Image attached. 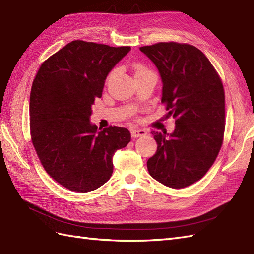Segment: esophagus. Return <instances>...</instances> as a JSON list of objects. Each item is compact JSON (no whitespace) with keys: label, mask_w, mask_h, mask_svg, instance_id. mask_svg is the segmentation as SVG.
I'll list each match as a JSON object with an SVG mask.
<instances>
[{"label":"esophagus","mask_w":254,"mask_h":254,"mask_svg":"<svg viewBox=\"0 0 254 254\" xmlns=\"http://www.w3.org/2000/svg\"><path fill=\"white\" fill-rule=\"evenodd\" d=\"M146 134H147L146 129H142V128H132L131 129V135L134 138L141 137V136H145Z\"/></svg>","instance_id":"obj_1"}]
</instances>
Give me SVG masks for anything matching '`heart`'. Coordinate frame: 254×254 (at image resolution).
<instances>
[{
    "label": "heart",
    "mask_w": 254,
    "mask_h": 254,
    "mask_svg": "<svg viewBox=\"0 0 254 254\" xmlns=\"http://www.w3.org/2000/svg\"><path fill=\"white\" fill-rule=\"evenodd\" d=\"M145 68L142 67V66H140V65H136L135 66V74H137V73H139V71H141V70H144Z\"/></svg>",
    "instance_id": "obj_1"
}]
</instances>
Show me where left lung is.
Segmentation results:
<instances>
[{
  "label": "left lung",
  "instance_id": "left-lung-1",
  "mask_svg": "<svg viewBox=\"0 0 254 254\" xmlns=\"http://www.w3.org/2000/svg\"><path fill=\"white\" fill-rule=\"evenodd\" d=\"M139 49L159 70L161 102L176 125L171 134L151 132L158 149L147 161L148 172L162 185L181 189L204 177L222 146L223 84L207 57L192 45L170 42Z\"/></svg>",
  "mask_w": 254,
  "mask_h": 254
}]
</instances>
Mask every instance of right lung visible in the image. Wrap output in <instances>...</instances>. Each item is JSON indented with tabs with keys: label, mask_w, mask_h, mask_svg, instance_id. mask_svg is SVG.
Returning a JSON list of instances; mask_svg holds the SVG:
<instances>
[{
	"label": "right lung",
	"mask_w": 254,
	"mask_h": 254,
	"mask_svg": "<svg viewBox=\"0 0 254 254\" xmlns=\"http://www.w3.org/2000/svg\"><path fill=\"white\" fill-rule=\"evenodd\" d=\"M131 47L73 41L45 61L30 94L32 142L51 178L66 189L87 193L113 174V157L131 141L126 127L103 131L90 117L106 77Z\"/></svg>",
	"instance_id": "obj_1"
}]
</instances>
